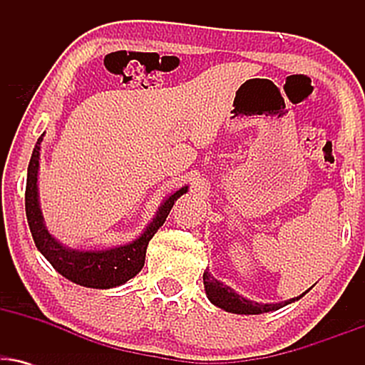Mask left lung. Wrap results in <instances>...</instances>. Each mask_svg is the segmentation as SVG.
Returning a JSON list of instances; mask_svg holds the SVG:
<instances>
[{
	"instance_id": "8db88e82",
	"label": "left lung",
	"mask_w": 365,
	"mask_h": 365,
	"mask_svg": "<svg viewBox=\"0 0 365 365\" xmlns=\"http://www.w3.org/2000/svg\"><path fill=\"white\" fill-rule=\"evenodd\" d=\"M204 279V290H206L207 299L211 300V304H215L216 307L223 309L226 312L232 314H245V316H250V314H264V312H273L278 311V309L284 307V305L295 302V300L302 299V297L307 293L309 290H305L302 295L293 297L290 300H284V302H278V304H259L254 302V300L245 299L244 295L237 293L233 288H230L228 284H225L220 279H216L209 271L206 269L202 274Z\"/></svg>"
}]
</instances>
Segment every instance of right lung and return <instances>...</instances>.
<instances>
[{
	"label": "right lung",
	"mask_w": 365,
	"mask_h": 365,
	"mask_svg": "<svg viewBox=\"0 0 365 365\" xmlns=\"http://www.w3.org/2000/svg\"><path fill=\"white\" fill-rule=\"evenodd\" d=\"M43 137L44 133L37 139L36 148L32 150L31 163L27 168V188H25V212H27L29 228H31L37 250L48 259L58 273L81 287L108 290V288L125 284L144 267L145 250H148L150 238L166 221L175 200L180 195L187 194L188 185H183L166 197L161 206L158 207L153 221L144 228V232L128 244L108 247V249H98V247L72 249V247L63 245L49 233L48 226L44 223L43 211H41L37 175H39Z\"/></svg>",
	"instance_id": "right-lung-1"
}]
</instances>
